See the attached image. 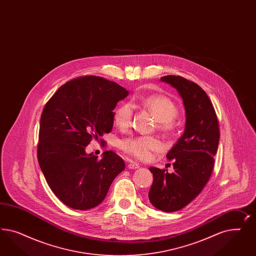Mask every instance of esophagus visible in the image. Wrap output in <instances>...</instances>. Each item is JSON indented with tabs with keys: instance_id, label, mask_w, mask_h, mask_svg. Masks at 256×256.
Masks as SVG:
<instances>
[{
	"instance_id": "34e87169",
	"label": "esophagus",
	"mask_w": 256,
	"mask_h": 256,
	"mask_svg": "<svg viewBox=\"0 0 256 256\" xmlns=\"http://www.w3.org/2000/svg\"><path fill=\"white\" fill-rule=\"evenodd\" d=\"M126 167H128V169H138L139 168V164H137V163L130 162L128 163V165H126Z\"/></svg>"
}]
</instances>
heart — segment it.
Returning a JSON list of instances; mask_svg holds the SVG:
<instances>
[{
	"label": "heart",
	"mask_w": 256,
	"mask_h": 256,
	"mask_svg": "<svg viewBox=\"0 0 256 256\" xmlns=\"http://www.w3.org/2000/svg\"><path fill=\"white\" fill-rule=\"evenodd\" d=\"M140 104L149 110L158 120V126L163 132H170L174 128V119L178 116V110L176 105L166 96L153 94L140 100ZM133 105L130 102L121 104L114 112V122L121 130H126L132 124ZM120 148L124 153L140 160H149L152 152L162 148L160 140L151 136H139L120 142Z\"/></svg>",
	"instance_id": "b5f03b06"
}]
</instances>
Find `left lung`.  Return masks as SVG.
Instances as JSON below:
<instances>
[{"instance_id":"8db88e82","label":"left lung","mask_w":256,"mask_h":256,"mask_svg":"<svg viewBox=\"0 0 256 256\" xmlns=\"http://www.w3.org/2000/svg\"><path fill=\"white\" fill-rule=\"evenodd\" d=\"M160 80L176 89L186 114L183 135L167 154L174 172L150 167L153 184L148 192L156 210L174 212L185 208L208 183L217 153L220 128L208 96L185 78L168 75Z\"/></svg>"}]
</instances>
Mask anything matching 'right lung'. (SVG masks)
<instances>
[{"instance_id":"1","label":"right lung","mask_w":256,"mask_h":256,"mask_svg":"<svg viewBox=\"0 0 256 256\" xmlns=\"http://www.w3.org/2000/svg\"><path fill=\"white\" fill-rule=\"evenodd\" d=\"M128 91L96 76L78 78L61 86L41 114L38 149L39 166L59 200L73 210H88L105 199L124 169L112 151L100 160L86 148L94 138L112 132V112Z\"/></svg>"}]
</instances>
